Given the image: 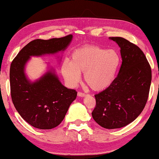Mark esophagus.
I'll return each mask as SVG.
<instances>
[{
    "instance_id": "obj_1",
    "label": "esophagus",
    "mask_w": 159,
    "mask_h": 159,
    "mask_svg": "<svg viewBox=\"0 0 159 159\" xmlns=\"http://www.w3.org/2000/svg\"><path fill=\"white\" fill-rule=\"evenodd\" d=\"M78 95L79 97H85L86 95V94L82 92H78Z\"/></svg>"
}]
</instances>
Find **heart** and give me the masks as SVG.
Wrapping results in <instances>:
<instances>
[{"label": "heart", "mask_w": 159, "mask_h": 159, "mask_svg": "<svg viewBox=\"0 0 159 159\" xmlns=\"http://www.w3.org/2000/svg\"><path fill=\"white\" fill-rule=\"evenodd\" d=\"M120 61V56L114 50L85 45L74 51L71 62L64 61L61 72L72 86L79 82L80 72H84V80L89 87L94 90H102L114 80Z\"/></svg>", "instance_id": "heart-1"}]
</instances>
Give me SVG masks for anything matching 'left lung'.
Returning <instances> with one entry per match:
<instances>
[{
    "label": "left lung",
    "instance_id": "8db88e82",
    "mask_svg": "<svg viewBox=\"0 0 159 159\" xmlns=\"http://www.w3.org/2000/svg\"><path fill=\"white\" fill-rule=\"evenodd\" d=\"M120 48L122 63L114 80L96 94L92 112L96 123L107 129L133 122L144 109L149 97L152 69L140 48L121 37H110Z\"/></svg>",
    "mask_w": 159,
    "mask_h": 159
}]
</instances>
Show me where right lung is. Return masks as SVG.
Instances as JSON below:
<instances>
[{
    "instance_id": "obj_1",
    "label": "right lung",
    "mask_w": 159,
    "mask_h": 159,
    "mask_svg": "<svg viewBox=\"0 0 159 159\" xmlns=\"http://www.w3.org/2000/svg\"><path fill=\"white\" fill-rule=\"evenodd\" d=\"M72 35L49 40L36 39L25 45L12 60L10 69V93L12 103L25 121L34 128L48 130L57 127L65 117L76 98V90L64 87L52 71L31 83L25 74L30 56H41L64 50Z\"/></svg>"
}]
</instances>
